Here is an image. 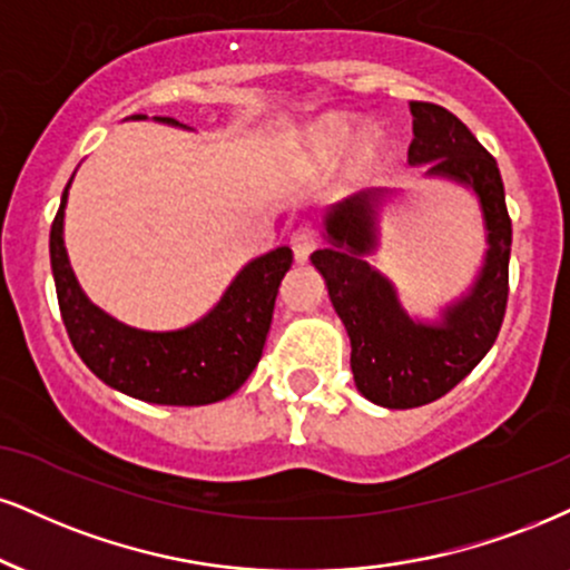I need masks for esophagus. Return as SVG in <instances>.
I'll use <instances>...</instances> for the list:
<instances>
[{"label":"esophagus","mask_w":570,"mask_h":570,"mask_svg":"<svg viewBox=\"0 0 570 570\" xmlns=\"http://www.w3.org/2000/svg\"><path fill=\"white\" fill-rule=\"evenodd\" d=\"M289 244H292L294 259H297V263H307V257H311L315 246H318V236H315L313 228H307V225H303V228H297V230L292 233Z\"/></svg>","instance_id":"esophagus-1"}]
</instances>
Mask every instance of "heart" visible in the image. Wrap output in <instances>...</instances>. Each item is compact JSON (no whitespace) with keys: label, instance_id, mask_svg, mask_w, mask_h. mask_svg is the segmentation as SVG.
Wrapping results in <instances>:
<instances>
[{"label":"heart","instance_id":"b5f03b06","mask_svg":"<svg viewBox=\"0 0 570 570\" xmlns=\"http://www.w3.org/2000/svg\"><path fill=\"white\" fill-rule=\"evenodd\" d=\"M353 129L355 121L351 116H324V119L311 129V148L318 156H326V159L328 156H337L340 150H345L347 142H351ZM376 154H380V140H376V135L363 132L358 146H355V159H358V164H372L376 159Z\"/></svg>","mask_w":570,"mask_h":570}]
</instances>
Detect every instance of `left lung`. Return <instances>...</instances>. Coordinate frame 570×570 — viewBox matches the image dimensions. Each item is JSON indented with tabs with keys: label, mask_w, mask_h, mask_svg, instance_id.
<instances>
[{
	"label": "left lung",
	"mask_w": 570,
	"mask_h": 570,
	"mask_svg": "<svg viewBox=\"0 0 570 570\" xmlns=\"http://www.w3.org/2000/svg\"><path fill=\"white\" fill-rule=\"evenodd\" d=\"M414 140L409 164H430V177L472 188L483 209L485 259L475 284L441 321H414L397 303L395 286L366 263L380 244L376 223L390 190H361L324 215L326 246L311 259L351 337V368L363 397L385 409L433 403L468 376L502 328L510 294L512 223L497 159L454 114L435 102L411 100Z\"/></svg>",
	"instance_id": "8db88e82"
}]
</instances>
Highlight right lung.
Segmentation results:
<instances>
[{
	"mask_svg": "<svg viewBox=\"0 0 570 570\" xmlns=\"http://www.w3.org/2000/svg\"><path fill=\"white\" fill-rule=\"evenodd\" d=\"M154 119L180 125L169 116ZM68 185L52 219L50 263L68 340L89 372L119 393L161 406H204L236 393L263 355L281 278L292 267L289 246L252 259L196 324L177 332H142L102 313L81 292L63 246Z\"/></svg>",
	"mask_w": 570,
	"mask_h": 570,
	"instance_id": "right-lung-1",
	"label": "right lung"
}]
</instances>
